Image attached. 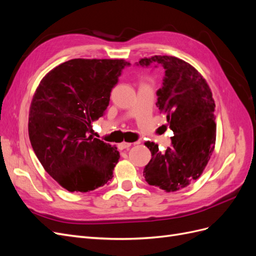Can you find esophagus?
Masks as SVG:
<instances>
[{
	"mask_svg": "<svg viewBox=\"0 0 256 256\" xmlns=\"http://www.w3.org/2000/svg\"><path fill=\"white\" fill-rule=\"evenodd\" d=\"M131 146V143H128V142H122L120 144H118V147L120 150H126V148H129V147Z\"/></svg>",
	"mask_w": 256,
	"mask_h": 256,
	"instance_id": "1",
	"label": "esophagus"
}]
</instances>
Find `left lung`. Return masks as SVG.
Segmentation results:
<instances>
[{
  "instance_id": "obj_1",
  "label": "left lung",
  "mask_w": 256,
  "mask_h": 256,
  "mask_svg": "<svg viewBox=\"0 0 256 256\" xmlns=\"http://www.w3.org/2000/svg\"><path fill=\"white\" fill-rule=\"evenodd\" d=\"M152 63L166 69L164 86L157 92V106L166 114L174 136L164 152L156 143H144L152 159L143 176L150 186L174 192L196 180L210 159L216 145V104L206 80L187 62L168 56L138 60L142 66Z\"/></svg>"
}]
</instances>
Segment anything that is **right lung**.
I'll list each match as a JSON object with an SVG mask.
<instances>
[{
    "instance_id": "1",
    "label": "right lung",
    "mask_w": 256,
    "mask_h": 256,
    "mask_svg": "<svg viewBox=\"0 0 256 256\" xmlns=\"http://www.w3.org/2000/svg\"><path fill=\"white\" fill-rule=\"evenodd\" d=\"M125 60L74 58L38 85L28 113V136L42 166L70 192H90L112 180L120 152L90 134L106 114Z\"/></svg>"
}]
</instances>
